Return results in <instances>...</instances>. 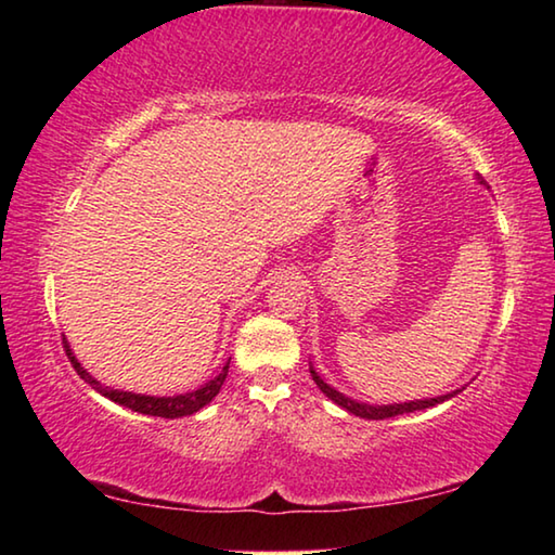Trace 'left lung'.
Masks as SVG:
<instances>
[{
	"mask_svg": "<svg viewBox=\"0 0 555 555\" xmlns=\"http://www.w3.org/2000/svg\"><path fill=\"white\" fill-rule=\"evenodd\" d=\"M477 181H480V185H487L480 176H477ZM311 377L313 382L318 384V389H321L327 399H331L333 403H337V406L345 409L347 413H354V416L360 418H370V421H382V418H391V416H401V413H411V411H424V409H430L436 406V403H443L448 399H453L457 391L463 389H455V391H448L443 393V397H434V399H413V401H401V403H364V401H357L352 397H345L343 391H337L335 387H331V384L323 382L321 374H318L313 370L311 364Z\"/></svg>",
	"mask_w": 555,
	"mask_h": 555,
	"instance_id": "8db88e82",
	"label": "left lung"
}]
</instances>
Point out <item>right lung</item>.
Returning <instances> with one entry per match:
<instances>
[{"mask_svg":"<svg viewBox=\"0 0 555 555\" xmlns=\"http://www.w3.org/2000/svg\"><path fill=\"white\" fill-rule=\"evenodd\" d=\"M65 343V352H68V360L75 367V372L80 374L82 379H86L92 389L100 391L102 397L112 399L115 403H119V406H127L131 411L137 413H146V416H162V418H181V416H191V413L201 411L203 406H208V403L218 397L220 387L224 384V379H228V370H230V362L224 364L222 372L218 374V377H212L210 382H205L203 387L193 389V391H185V393H176V397H152V393H134V391H121V389H112V387H105V384L98 382L92 374L82 367V364L78 362V357L73 354L68 340L63 337Z\"/></svg>","mask_w":555,"mask_h":555,"instance_id":"1","label":"right lung"}]
</instances>
